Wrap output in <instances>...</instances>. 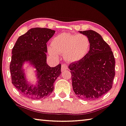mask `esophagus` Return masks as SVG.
<instances>
[{
    "mask_svg": "<svg viewBox=\"0 0 126 126\" xmlns=\"http://www.w3.org/2000/svg\"><path fill=\"white\" fill-rule=\"evenodd\" d=\"M68 69V67H67V65H66L65 63H63L61 66V71H63L65 70H67Z\"/></svg>",
    "mask_w": 126,
    "mask_h": 126,
    "instance_id": "1",
    "label": "esophagus"
}]
</instances>
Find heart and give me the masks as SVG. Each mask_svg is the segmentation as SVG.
Instances as JSON below:
<instances>
[{
    "label": "heart",
    "instance_id": "b5f03b06",
    "mask_svg": "<svg viewBox=\"0 0 126 126\" xmlns=\"http://www.w3.org/2000/svg\"><path fill=\"white\" fill-rule=\"evenodd\" d=\"M90 42L83 34L63 33L54 38L48 53L52 56L57 57L58 53H63V58L69 63H74L82 59L88 51Z\"/></svg>",
    "mask_w": 126,
    "mask_h": 126
}]
</instances>
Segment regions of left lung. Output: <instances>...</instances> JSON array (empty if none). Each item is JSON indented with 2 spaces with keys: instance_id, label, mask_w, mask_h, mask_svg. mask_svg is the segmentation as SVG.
<instances>
[{
  "instance_id": "8db88e82",
  "label": "left lung",
  "mask_w": 126,
  "mask_h": 126,
  "mask_svg": "<svg viewBox=\"0 0 126 126\" xmlns=\"http://www.w3.org/2000/svg\"><path fill=\"white\" fill-rule=\"evenodd\" d=\"M90 42L88 53L69 66L73 89L79 98L94 100L112 88L115 76V59L110 46L94 30L80 31Z\"/></svg>"
}]
</instances>
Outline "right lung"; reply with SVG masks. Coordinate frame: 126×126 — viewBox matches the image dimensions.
I'll use <instances>...</instances> for the list:
<instances>
[{
    "label": "right lung",
    "mask_w": 126,
    "mask_h": 126,
    "mask_svg": "<svg viewBox=\"0 0 126 126\" xmlns=\"http://www.w3.org/2000/svg\"><path fill=\"white\" fill-rule=\"evenodd\" d=\"M55 33L47 28H34L20 36L12 52L10 71L12 83L23 95L32 99L47 97L53 91L55 81L61 74V64L54 67L47 63V43ZM28 63L36 69L37 82H29L23 69Z\"/></svg>",
    "instance_id": "add662e5"
}]
</instances>
